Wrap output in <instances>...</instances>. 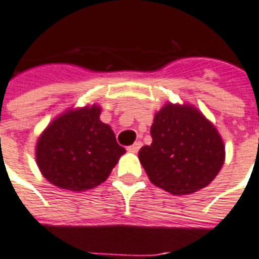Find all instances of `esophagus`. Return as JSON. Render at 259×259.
I'll return each mask as SVG.
<instances>
[{
    "label": "esophagus",
    "instance_id": "1",
    "mask_svg": "<svg viewBox=\"0 0 259 259\" xmlns=\"http://www.w3.org/2000/svg\"><path fill=\"white\" fill-rule=\"evenodd\" d=\"M140 147H142V142H136L135 144H132V146L127 147V151H130V153H137L140 150Z\"/></svg>",
    "mask_w": 259,
    "mask_h": 259
}]
</instances>
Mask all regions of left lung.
<instances>
[{
  "instance_id": "1",
  "label": "left lung",
  "mask_w": 259,
  "mask_h": 259,
  "mask_svg": "<svg viewBox=\"0 0 259 259\" xmlns=\"http://www.w3.org/2000/svg\"><path fill=\"white\" fill-rule=\"evenodd\" d=\"M153 143L139 160L150 181L172 195H189L216 178L224 144L214 126L192 106L168 104L154 116Z\"/></svg>"
}]
</instances>
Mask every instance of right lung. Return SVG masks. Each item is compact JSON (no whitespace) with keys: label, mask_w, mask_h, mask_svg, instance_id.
Instances as JSON below:
<instances>
[{"label":"right lung","mask_w":259,"mask_h":259,"mask_svg":"<svg viewBox=\"0 0 259 259\" xmlns=\"http://www.w3.org/2000/svg\"><path fill=\"white\" fill-rule=\"evenodd\" d=\"M92 105L68 111L49 124L37 140L36 161L43 177L68 191H87L102 184L126 153L109 124L99 120Z\"/></svg>","instance_id":"add662e5"}]
</instances>
